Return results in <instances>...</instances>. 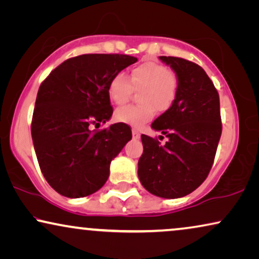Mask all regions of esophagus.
Segmentation results:
<instances>
[{
	"mask_svg": "<svg viewBox=\"0 0 259 259\" xmlns=\"http://www.w3.org/2000/svg\"><path fill=\"white\" fill-rule=\"evenodd\" d=\"M133 137H134V140H139L141 137V134L137 132L136 129H133Z\"/></svg>",
	"mask_w": 259,
	"mask_h": 259,
	"instance_id": "obj_1",
	"label": "esophagus"
}]
</instances>
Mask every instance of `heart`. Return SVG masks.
I'll return each instance as SVG.
<instances>
[{
	"label": "heart",
	"instance_id": "heart-1",
	"mask_svg": "<svg viewBox=\"0 0 259 259\" xmlns=\"http://www.w3.org/2000/svg\"><path fill=\"white\" fill-rule=\"evenodd\" d=\"M132 81L130 82V80ZM179 79L164 65L156 61H144L132 70L130 79L119 72L113 75L108 86V95L117 105L129 101L133 90H141L140 101L142 105H129L115 112L117 122L134 127H141L153 119L156 112H164L174 104L179 94Z\"/></svg>",
	"mask_w": 259,
	"mask_h": 259
}]
</instances>
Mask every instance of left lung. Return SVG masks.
<instances>
[{
    "label": "left lung",
    "instance_id": "left-lung-1",
    "mask_svg": "<svg viewBox=\"0 0 259 259\" xmlns=\"http://www.w3.org/2000/svg\"><path fill=\"white\" fill-rule=\"evenodd\" d=\"M160 60L177 74L179 94L170 109L151 123L168 139L164 146L141 136L143 154L137 173L151 194L177 199L195 191L211 170L222 136L220 103L218 91L199 65L177 57Z\"/></svg>",
    "mask_w": 259,
    "mask_h": 259
}]
</instances>
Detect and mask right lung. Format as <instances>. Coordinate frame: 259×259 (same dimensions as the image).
<instances>
[{"instance_id": "add662e5", "label": "right lung", "mask_w": 259, "mask_h": 259, "mask_svg": "<svg viewBox=\"0 0 259 259\" xmlns=\"http://www.w3.org/2000/svg\"><path fill=\"white\" fill-rule=\"evenodd\" d=\"M125 54H82L65 60L37 91L32 119L34 149L45 179L67 198H84L108 180L110 163L132 140L125 123L91 130L112 116L108 86L135 64Z\"/></svg>"}]
</instances>
